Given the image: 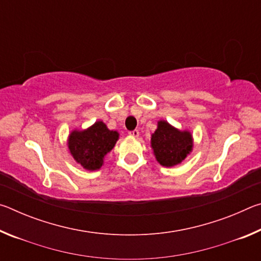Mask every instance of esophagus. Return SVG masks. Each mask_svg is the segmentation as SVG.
Masks as SVG:
<instances>
[{"mask_svg": "<svg viewBox=\"0 0 261 261\" xmlns=\"http://www.w3.org/2000/svg\"><path fill=\"white\" fill-rule=\"evenodd\" d=\"M129 135L131 137H138L139 136V131L138 130H132V131H129Z\"/></svg>", "mask_w": 261, "mask_h": 261, "instance_id": "1", "label": "esophagus"}]
</instances>
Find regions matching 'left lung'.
I'll return each mask as SVG.
<instances>
[{
  "mask_svg": "<svg viewBox=\"0 0 261 261\" xmlns=\"http://www.w3.org/2000/svg\"><path fill=\"white\" fill-rule=\"evenodd\" d=\"M151 146L158 162L165 167H174L191 152L193 143L189 131H179L166 121L158 122L152 135Z\"/></svg>",
  "mask_w": 261,
  "mask_h": 261,
  "instance_id": "8db88e82",
  "label": "left lung"
}]
</instances>
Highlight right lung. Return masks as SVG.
Segmentation results:
<instances>
[{"label": "right lung", "mask_w": 261, "mask_h": 261, "mask_svg": "<svg viewBox=\"0 0 261 261\" xmlns=\"http://www.w3.org/2000/svg\"><path fill=\"white\" fill-rule=\"evenodd\" d=\"M118 139V132L109 130L98 121L86 130H74L69 136L68 146L74 160L87 170H98L103 158L112 151Z\"/></svg>", "instance_id": "add662e5"}]
</instances>
